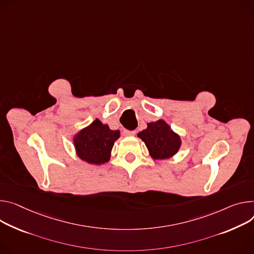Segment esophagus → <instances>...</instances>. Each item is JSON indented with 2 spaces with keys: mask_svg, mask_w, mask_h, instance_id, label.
Instances as JSON below:
<instances>
[{
  "mask_svg": "<svg viewBox=\"0 0 254 254\" xmlns=\"http://www.w3.org/2000/svg\"><path fill=\"white\" fill-rule=\"evenodd\" d=\"M135 134V131L134 130H131V131H129V130H124V135H126V136H132V135H134Z\"/></svg>",
  "mask_w": 254,
  "mask_h": 254,
  "instance_id": "esophagus-1",
  "label": "esophagus"
}]
</instances>
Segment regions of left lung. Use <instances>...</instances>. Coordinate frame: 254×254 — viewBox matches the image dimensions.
<instances>
[{"mask_svg":"<svg viewBox=\"0 0 254 254\" xmlns=\"http://www.w3.org/2000/svg\"><path fill=\"white\" fill-rule=\"evenodd\" d=\"M145 143L153 160H165L177 154L181 147V137L163 120L148 123L147 128L137 133Z\"/></svg>","mask_w":254,"mask_h":254,"instance_id":"left-lung-1","label":"left lung"}]
</instances>
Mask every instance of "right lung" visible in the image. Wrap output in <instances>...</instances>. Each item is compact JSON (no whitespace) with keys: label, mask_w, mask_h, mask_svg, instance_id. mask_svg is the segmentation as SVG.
Returning <instances> with one entry per match:
<instances>
[{"label":"right lung","mask_w":254,"mask_h":254,"mask_svg":"<svg viewBox=\"0 0 254 254\" xmlns=\"http://www.w3.org/2000/svg\"><path fill=\"white\" fill-rule=\"evenodd\" d=\"M121 136L120 130H112L98 119L73 136L77 156L92 165H102L110 160L112 147Z\"/></svg>","instance_id":"add662e5"}]
</instances>
